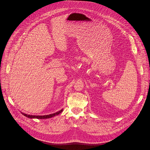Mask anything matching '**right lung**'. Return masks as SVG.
Here are the masks:
<instances>
[{"instance_id": "1", "label": "right lung", "mask_w": 150, "mask_h": 150, "mask_svg": "<svg viewBox=\"0 0 150 150\" xmlns=\"http://www.w3.org/2000/svg\"><path fill=\"white\" fill-rule=\"evenodd\" d=\"M63 109L55 112V113H53V114H49V115H29V114H25V113H23L22 112V114L25 115V117H27L29 118H38V119H47V118H50L51 117H53L55 115H59V114H60L62 111H63Z\"/></svg>"}]
</instances>
